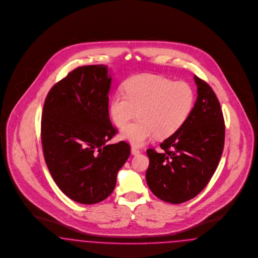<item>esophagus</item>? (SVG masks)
I'll return each instance as SVG.
<instances>
[{"mask_svg": "<svg viewBox=\"0 0 258 258\" xmlns=\"http://www.w3.org/2000/svg\"><path fill=\"white\" fill-rule=\"evenodd\" d=\"M132 154H133V155H138V154H140V150H139L137 147L133 146V147H132Z\"/></svg>", "mask_w": 258, "mask_h": 258, "instance_id": "1", "label": "esophagus"}]
</instances>
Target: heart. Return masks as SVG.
Returning <instances> with one entry per match:
<instances>
[{
	"instance_id": "b5f03b06",
	"label": "heart",
	"mask_w": 258,
	"mask_h": 258,
	"mask_svg": "<svg viewBox=\"0 0 258 258\" xmlns=\"http://www.w3.org/2000/svg\"><path fill=\"white\" fill-rule=\"evenodd\" d=\"M123 90L110 100L109 114L114 124L122 127L137 110L138 119L122 131L123 138L137 146L155 134L157 138H167L176 133L189 118L196 100L191 84L154 74L128 78Z\"/></svg>"
}]
</instances>
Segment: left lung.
Returning <instances> with one entry per match:
<instances>
[{"mask_svg": "<svg viewBox=\"0 0 258 258\" xmlns=\"http://www.w3.org/2000/svg\"><path fill=\"white\" fill-rule=\"evenodd\" d=\"M198 98L184 124L160 143L161 152L148 149L146 180L151 191L170 204L187 202L207 185L225 145V120L213 89L194 76Z\"/></svg>", "mask_w": 258, "mask_h": 258, "instance_id": "left-lung-1", "label": "left lung"}]
</instances>
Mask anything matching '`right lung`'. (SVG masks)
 <instances>
[{
    "instance_id": "obj_1",
    "label": "right lung",
    "mask_w": 258,
    "mask_h": 258,
    "mask_svg": "<svg viewBox=\"0 0 258 258\" xmlns=\"http://www.w3.org/2000/svg\"><path fill=\"white\" fill-rule=\"evenodd\" d=\"M110 83L103 64L78 67L52 86L43 106L45 162L62 192L83 205L112 193L131 155L128 143H107L118 133L108 113Z\"/></svg>"
}]
</instances>
